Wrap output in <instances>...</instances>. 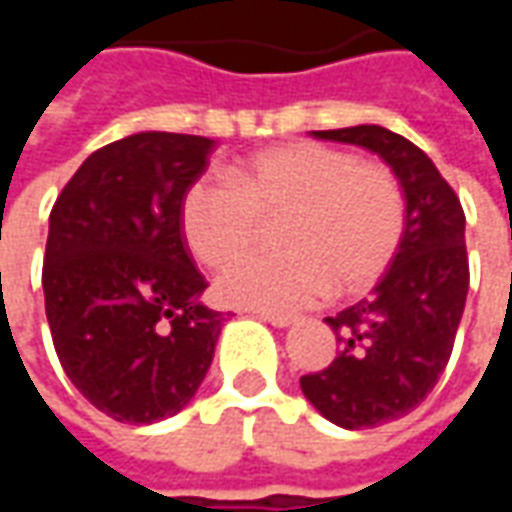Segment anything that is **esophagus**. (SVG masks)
Wrapping results in <instances>:
<instances>
[{"mask_svg": "<svg viewBox=\"0 0 512 512\" xmlns=\"http://www.w3.org/2000/svg\"><path fill=\"white\" fill-rule=\"evenodd\" d=\"M257 318L271 323V326H277V329H285V326H290V323H296L293 315H282V312H268V310H257Z\"/></svg>", "mask_w": 512, "mask_h": 512, "instance_id": "obj_1", "label": "esophagus"}]
</instances>
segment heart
Instances as JSON below:
<instances>
[{
  "instance_id": "1",
  "label": "heart",
  "mask_w": 512,
  "mask_h": 512,
  "mask_svg": "<svg viewBox=\"0 0 512 512\" xmlns=\"http://www.w3.org/2000/svg\"><path fill=\"white\" fill-rule=\"evenodd\" d=\"M282 252H252L224 271L216 290L227 304L299 310L362 293L384 277L406 235V194L381 161L321 142L260 150L233 167V180H194L183 197L186 244L219 268L255 241L260 219H277Z\"/></svg>"
}]
</instances>
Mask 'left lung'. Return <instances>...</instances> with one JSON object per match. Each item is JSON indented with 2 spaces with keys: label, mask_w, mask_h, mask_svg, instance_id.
Instances as JSON below:
<instances>
[{
  "label": "left lung",
  "mask_w": 512,
  "mask_h": 512,
  "mask_svg": "<svg viewBox=\"0 0 512 512\" xmlns=\"http://www.w3.org/2000/svg\"><path fill=\"white\" fill-rule=\"evenodd\" d=\"M312 134L378 153L406 194V235L392 266L367 299L326 318L340 354L299 381L334 425L378 428L417 408L450 362L469 293L466 216L436 164L406 136L381 126Z\"/></svg>",
  "instance_id": "obj_1"
}]
</instances>
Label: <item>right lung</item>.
Listing matches in <instances>:
<instances>
[{"label":"right lung","instance_id":"obj_1","mask_svg":"<svg viewBox=\"0 0 512 512\" xmlns=\"http://www.w3.org/2000/svg\"><path fill=\"white\" fill-rule=\"evenodd\" d=\"M213 139L167 131L84 158L49 216L43 296L73 386L106 417L150 425L178 414L213 362L224 315L200 301L180 208Z\"/></svg>","mask_w":512,"mask_h":512}]
</instances>
